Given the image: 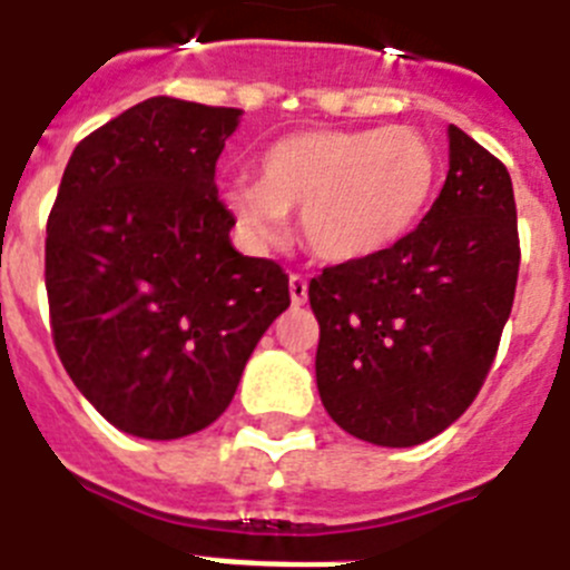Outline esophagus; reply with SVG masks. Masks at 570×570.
<instances>
[{
    "mask_svg": "<svg viewBox=\"0 0 570 570\" xmlns=\"http://www.w3.org/2000/svg\"><path fill=\"white\" fill-rule=\"evenodd\" d=\"M289 298H293L295 307H301L307 301V281L301 275H289Z\"/></svg>",
    "mask_w": 570,
    "mask_h": 570,
    "instance_id": "1",
    "label": "esophagus"
}]
</instances>
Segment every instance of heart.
<instances>
[{
	"instance_id": "b5f03b06",
	"label": "heart",
	"mask_w": 570,
	"mask_h": 570,
	"mask_svg": "<svg viewBox=\"0 0 570 570\" xmlns=\"http://www.w3.org/2000/svg\"><path fill=\"white\" fill-rule=\"evenodd\" d=\"M439 157L413 128H313L277 137L257 180L225 184V202L252 243H272L298 210L301 239L318 261L360 263L404 243L424 219Z\"/></svg>"
}]
</instances>
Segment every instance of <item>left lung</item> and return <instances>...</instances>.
<instances>
[{"label": "left lung", "mask_w": 570, "mask_h": 570, "mask_svg": "<svg viewBox=\"0 0 570 570\" xmlns=\"http://www.w3.org/2000/svg\"><path fill=\"white\" fill-rule=\"evenodd\" d=\"M448 151L445 187L404 243L309 281L322 404L372 445H421L469 410L515 301L510 173L456 125Z\"/></svg>", "instance_id": "obj_1"}]
</instances>
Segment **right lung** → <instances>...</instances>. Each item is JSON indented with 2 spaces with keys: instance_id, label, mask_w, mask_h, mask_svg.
<instances>
[{
  "instance_id": "add662e5",
  "label": "right lung",
  "mask_w": 570,
  "mask_h": 570,
  "mask_svg": "<svg viewBox=\"0 0 570 570\" xmlns=\"http://www.w3.org/2000/svg\"><path fill=\"white\" fill-rule=\"evenodd\" d=\"M237 108L155 96L78 142L46 222L58 357L122 433L180 439L228 410L289 277L230 245L216 160Z\"/></svg>"
}]
</instances>
